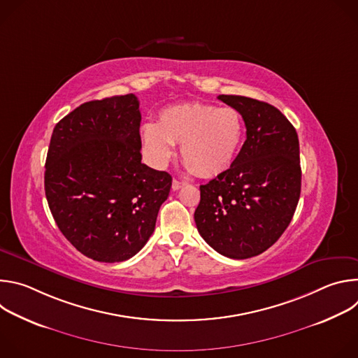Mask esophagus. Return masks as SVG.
Here are the masks:
<instances>
[{"label":"esophagus","instance_id":"obj_1","mask_svg":"<svg viewBox=\"0 0 358 358\" xmlns=\"http://www.w3.org/2000/svg\"><path fill=\"white\" fill-rule=\"evenodd\" d=\"M185 185V182L184 181H178V180H173V185H171V188L174 189V191H177V189H180L181 187H184Z\"/></svg>","mask_w":358,"mask_h":358}]
</instances>
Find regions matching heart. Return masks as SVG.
<instances>
[{"label": "heart", "instance_id": "1", "mask_svg": "<svg viewBox=\"0 0 358 358\" xmlns=\"http://www.w3.org/2000/svg\"><path fill=\"white\" fill-rule=\"evenodd\" d=\"M245 136V120L235 108L201 101L164 108L156 123L141 126L144 156L164 166L180 143V156L191 171L203 178L225 173L236 159Z\"/></svg>", "mask_w": 358, "mask_h": 358}]
</instances>
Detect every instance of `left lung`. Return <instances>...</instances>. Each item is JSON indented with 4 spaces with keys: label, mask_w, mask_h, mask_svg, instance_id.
<instances>
[{
    "label": "left lung",
    "mask_w": 358,
    "mask_h": 358,
    "mask_svg": "<svg viewBox=\"0 0 358 358\" xmlns=\"http://www.w3.org/2000/svg\"><path fill=\"white\" fill-rule=\"evenodd\" d=\"M218 99L242 113L246 140L232 166L199 187L194 220L218 253L248 259L271 248L293 218L301 187L299 138L266 101L236 94Z\"/></svg>",
    "instance_id": "8db88e82"
}]
</instances>
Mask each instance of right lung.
<instances>
[{
	"mask_svg": "<svg viewBox=\"0 0 358 358\" xmlns=\"http://www.w3.org/2000/svg\"><path fill=\"white\" fill-rule=\"evenodd\" d=\"M141 115L133 93L92 100L57 123L45 195L64 236L97 262H123L155 232L171 176L141 163Z\"/></svg>",
	"mask_w": 358,
	"mask_h": 358,
	"instance_id": "add662e5",
	"label": "right lung"
}]
</instances>
